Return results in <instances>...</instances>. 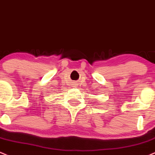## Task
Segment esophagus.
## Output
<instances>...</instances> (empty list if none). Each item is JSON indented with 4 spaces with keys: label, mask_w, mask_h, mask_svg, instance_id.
I'll return each mask as SVG.
<instances>
[{
    "label": "esophagus",
    "mask_w": 155,
    "mask_h": 155,
    "mask_svg": "<svg viewBox=\"0 0 155 155\" xmlns=\"http://www.w3.org/2000/svg\"><path fill=\"white\" fill-rule=\"evenodd\" d=\"M73 87H74V88H78V84L77 83V82H75V83H73Z\"/></svg>",
    "instance_id": "34e87169"
}]
</instances>
